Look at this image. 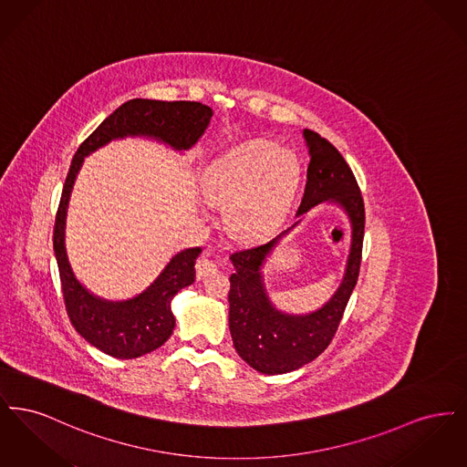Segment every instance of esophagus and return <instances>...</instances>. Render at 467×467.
<instances>
[{
    "label": "esophagus",
    "instance_id": "1",
    "mask_svg": "<svg viewBox=\"0 0 467 467\" xmlns=\"http://www.w3.org/2000/svg\"><path fill=\"white\" fill-rule=\"evenodd\" d=\"M196 271H198V278L204 280V278H208L210 275H213L217 271V265L213 261H210L208 257H202L196 265Z\"/></svg>",
    "mask_w": 467,
    "mask_h": 467
}]
</instances>
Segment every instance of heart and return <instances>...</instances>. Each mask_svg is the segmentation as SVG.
<instances>
[{"label": "heart", "mask_w": 467, "mask_h": 467, "mask_svg": "<svg viewBox=\"0 0 467 467\" xmlns=\"http://www.w3.org/2000/svg\"><path fill=\"white\" fill-rule=\"evenodd\" d=\"M299 161L275 143L254 141L215 161L202 194L223 206L229 231L242 238L263 234L287 210L299 183Z\"/></svg>", "instance_id": "heart-1"}]
</instances>
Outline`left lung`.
<instances>
[{
  "label": "left lung",
  "instance_id": "left-lung-1",
  "mask_svg": "<svg viewBox=\"0 0 467 467\" xmlns=\"http://www.w3.org/2000/svg\"><path fill=\"white\" fill-rule=\"evenodd\" d=\"M310 164L296 223L267 244L234 252L229 290V331L244 362L265 375H284L315 360L331 343L347 303L356 289L364 240V201L347 161L320 134L303 130ZM327 202L341 207L351 223V250L344 280L318 311L294 316L268 299L262 266L275 244L311 207Z\"/></svg>",
  "mask_w": 467,
  "mask_h": 467
}]
</instances>
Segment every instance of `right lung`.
<instances>
[{
    "label": "right lung",
    "instance_id": "right-lung-1",
    "mask_svg": "<svg viewBox=\"0 0 467 467\" xmlns=\"http://www.w3.org/2000/svg\"><path fill=\"white\" fill-rule=\"evenodd\" d=\"M213 110L198 101H156L136 98L109 115L78 147L71 161L54 227V252L59 267L67 317L88 343L115 358L154 352L175 329L171 301L196 280L201 246L175 254L156 280L130 299L111 301L92 294L73 273L67 252V204L84 159L113 140L145 138L185 152L210 126Z\"/></svg>",
    "mask_w": 467,
    "mask_h": 467
}]
</instances>
